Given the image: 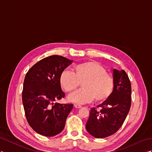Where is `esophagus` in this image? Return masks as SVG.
Wrapping results in <instances>:
<instances>
[{"label": "esophagus", "instance_id": "34e87169", "mask_svg": "<svg viewBox=\"0 0 152 152\" xmlns=\"http://www.w3.org/2000/svg\"><path fill=\"white\" fill-rule=\"evenodd\" d=\"M75 107L76 108H80L81 107V105H80V104H75Z\"/></svg>", "mask_w": 152, "mask_h": 152}]
</instances>
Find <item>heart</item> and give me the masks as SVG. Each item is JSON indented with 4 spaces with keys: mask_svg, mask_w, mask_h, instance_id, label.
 <instances>
[{
    "mask_svg": "<svg viewBox=\"0 0 152 152\" xmlns=\"http://www.w3.org/2000/svg\"><path fill=\"white\" fill-rule=\"evenodd\" d=\"M74 72L64 70L60 76L61 88L67 93H72L81 83V90L73 93L69 99L74 103H85L95 98L97 102L107 99L114 88V79L105 69L96 61H85L76 64Z\"/></svg>",
    "mask_w": 152,
    "mask_h": 152,
    "instance_id": "b5f03b06",
    "label": "heart"
}]
</instances>
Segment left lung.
<instances>
[{
    "mask_svg": "<svg viewBox=\"0 0 152 152\" xmlns=\"http://www.w3.org/2000/svg\"><path fill=\"white\" fill-rule=\"evenodd\" d=\"M112 94L96 108H91L86 124L87 132L96 138L113 135L121 127L131 106V83L124 70L113 69Z\"/></svg>",
    "mask_w": 152,
    "mask_h": 152,
    "instance_id": "left-lung-1",
    "label": "left lung"
}]
</instances>
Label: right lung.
Masks as SVG:
<instances>
[{
	"label": "right lung",
	"instance_id": "obj_1",
	"mask_svg": "<svg viewBox=\"0 0 152 152\" xmlns=\"http://www.w3.org/2000/svg\"><path fill=\"white\" fill-rule=\"evenodd\" d=\"M72 61L61 56H50L37 62L26 74L22 103L27 121L39 134L52 137L64 130L73 104L54 102L65 96L60 76Z\"/></svg>",
	"mask_w": 152,
	"mask_h": 152
}]
</instances>
